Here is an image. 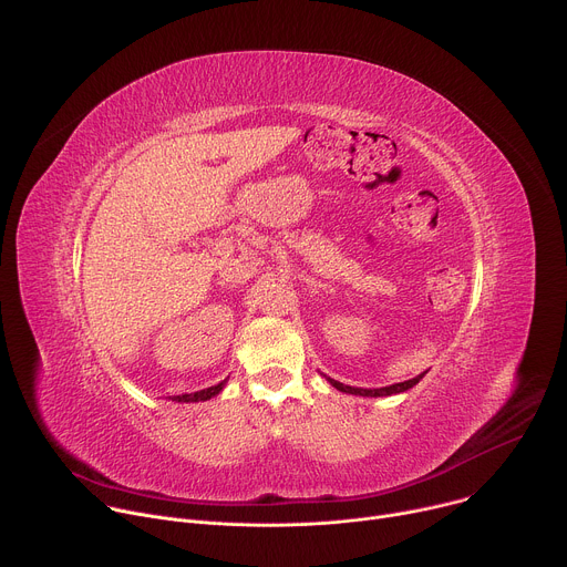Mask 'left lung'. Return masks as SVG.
Instances as JSON below:
<instances>
[{"mask_svg": "<svg viewBox=\"0 0 567 567\" xmlns=\"http://www.w3.org/2000/svg\"><path fill=\"white\" fill-rule=\"evenodd\" d=\"M427 371H423L421 375H416V379H412V381H405V383H396V385H390V388H381V390H360V388H349V385H342V383H338V381H333V379H327L338 392H344V394H353V396H371V399H375V396H392V394H401V392H408V390H412L423 375H425Z\"/></svg>", "mask_w": 567, "mask_h": 567, "instance_id": "obj_1", "label": "left lung"}]
</instances>
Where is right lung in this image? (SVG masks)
<instances>
[{
    "label": "right lung",
    "mask_w": 567,
    "mask_h": 567,
    "mask_svg": "<svg viewBox=\"0 0 567 567\" xmlns=\"http://www.w3.org/2000/svg\"><path fill=\"white\" fill-rule=\"evenodd\" d=\"M225 383H227V381H223V383H218V385H214V388L200 390V392H196V394H182V396H173V401H177V403H198V401H209V399H214L216 394H220V392H223Z\"/></svg>",
    "instance_id": "right-lung-1"
}]
</instances>
